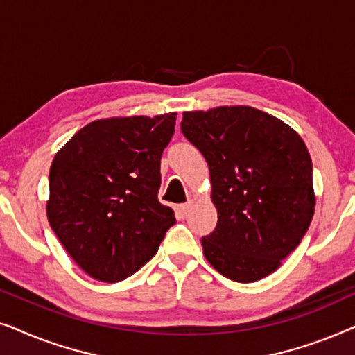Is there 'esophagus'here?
I'll return each instance as SVG.
<instances>
[{"instance_id":"esophagus-1","label":"esophagus","mask_w":355,"mask_h":355,"mask_svg":"<svg viewBox=\"0 0 355 355\" xmlns=\"http://www.w3.org/2000/svg\"><path fill=\"white\" fill-rule=\"evenodd\" d=\"M191 208H192V203H191V202L184 203V205H179L178 210H176L178 216L182 218V220H184V218H187L189 213H191Z\"/></svg>"}]
</instances>
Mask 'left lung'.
<instances>
[{"instance_id":"8db88e82","label":"left lung","mask_w":355,"mask_h":355,"mask_svg":"<svg viewBox=\"0 0 355 355\" xmlns=\"http://www.w3.org/2000/svg\"><path fill=\"white\" fill-rule=\"evenodd\" d=\"M181 130L210 168L218 223L202 237L207 260L236 283L273 273L313 216V169L304 140L250 106L187 111Z\"/></svg>"}]
</instances>
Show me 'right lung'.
<instances>
[{
    "label": "right lung",
    "instance_id": "obj_1",
    "mask_svg": "<svg viewBox=\"0 0 355 355\" xmlns=\"http://www.w3.org/2000/svg\"><path fill=\"white\" fill-rule=\"evenodd\" d=\"M174 124L176 113L94 121L53 159L48 221L92 278L118 283L134 275L176 223L158 202Z\"/></svg>",
    "mask_w": 355,
    "mask_h": 355
}]
</instances>
